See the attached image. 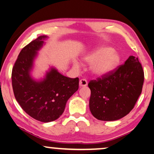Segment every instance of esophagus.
I'll use <instances>...</instances> for the list:
<instances>
[{"label": "esophagus", "mask_w": 154, "mask_h": 154, "mask_svg": "<svg viewBox=\"0 0 154 154\" xmlns=\"http://www.w3.org/2000/svg\"><path fill=\"white\" fill-rule=\"evenodd\" d=\"M88 85V82L85 79H82L79 81V86L85 87Z\"/></svg>", "instance_id": "obj_1"}]
</instances>
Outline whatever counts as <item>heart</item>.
Here are the masks:
<instances>
[{"label": "heart", "mask_w": 154, "mask_h": 154, "mask_svg": "<svg viewBox=\"0 0 154 154\" xmlns=\"http://www.w3.org/2000/svg\"><path fill=\"white\" fill-rule=\"evenodd\" d=\"M121 58L116 52L108 46H101L91 52L85 58V61L92 64L91 71L99 76L108 75L113 71L120 63ZM78 67L77 63L75 64Z\"/></svg>", "instance_id": "b5f03b06"}]
</instances>
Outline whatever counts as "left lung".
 <instances>
[{"instance_id": "8db88e82", "label": "left lung", "mask_w": 154, "mask_h": 154, "mask_svg": "<svg viewBox=\"0 0 154 154\" xmlns=\"http://www.w3.org/2000/svg\"><path fill=\"white\" fill-rule=\"evenodd\" d=\"M144 72L137 57L130 56L124 65L96 80H91L89 109L95 118L119 120L130 112L141 94Z\"/></svg>"}]
</instances>
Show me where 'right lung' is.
Masks as SVG:
<instances>
[{
	"instance_id": "right-lung-1",
	"label": "right lung",
	"mask_w": 154,
	"mask_h": 154,
	"mask_svg": "<svg viewBox=\"0 0 154 154\" xmlns=\"http://www.w3.org/2000/svg\"><path fill=\"white\" fill-rule=\"evenodd\" d=\"M46 38L39 36L21 50L11 74L13 93L19 104L31 117L43 122L59 118L67 100L79 89V78L65 77L54 68L40 82L31 77L33 59Z\"/></svg>"
}]
</instances>
